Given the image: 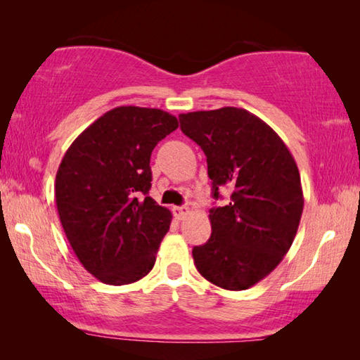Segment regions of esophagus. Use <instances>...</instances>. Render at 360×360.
<instances>
[{"instance_id":"esophagus-1","label":"esophagus","mask_w":360,"mask_h":360,"mask_svg":"<svg viewBox=\"0 0 360 360\" xmlns=\"http://www.w3.org/2000/svg\"><path fill=\"white\" fill-rule=\"evenodd\" d=\"M188 212L187 206H173V216L176 219H182Z\"/></svg>"}]
</instances>
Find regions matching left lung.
<instances>
[{"instance_id":"left-lung-1","label":"left lung","mask_w":360,"mask_h":360,"mask_svg":"<svg viewBox=\"0 0 360 360\" xmlns=\"http://www.w3.org/2000/svg\"><path fill=\"white\" fill-rule=\"evenodd\" d=\"M181 130L203 149L212 197L211 236L192 249L197 270L227 290H245L270 275L288 254L303 211L294 157L257 115L240 108L179 114Z\"/></svg>"}]
</instances>
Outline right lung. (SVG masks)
<instances>
[{
  "label": "right lung",
  "mask_w": 360,
  "mask_h": 360,
  "mask_svg": "<svg viewBox=\"0 0 360 360\" xmlns=\"http://www.w3.org/2000/svg\"><path fill=\"white\" fill-rule=\"evenodd\" d=\"M178 125L162 109L114 108L72 141L60 163V222L79 262L101 283H135L155 264L172 212L149 197L150 154Z\"/></svg>",
  "instance_id": "add662e5"
}]
</instances>
